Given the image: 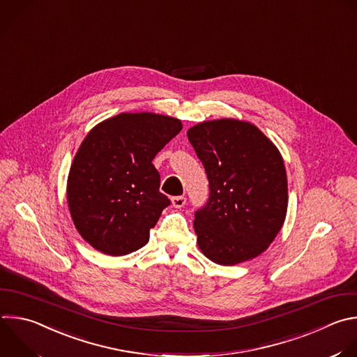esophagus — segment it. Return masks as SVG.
Instances as JSON below:
<instances>
[{
    "label": "esophagus",
    "mask_w": 357,
    "mask_h": 357,
    "mask_svg": "<svg viewBox=\"0 0 357 357\" xmlns=\"http://www.w3.org/2000/svg\"><path fill=\"white\" fill-rule=\"evenodd\" d=\"M171 202H172V206H174V207L181 208V207H183V206H185V203H186V197H185V196H175V197H172V199H171Z\"/></svg>",
    "instance_id": "34e87169"
}]
</instances>
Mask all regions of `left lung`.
Returning <instances> with one entry per match:
<instances>
[{
	"label": "left lung",
	"instance_id": "8db88e82",
	"mask_svg": "<svg viewBox=\"0 0 357 357\" xmlns=\"http://www.w3.org/2000/svg\"><path fill=\"white\" fill-rule=\"evenodd\" d=\"M210 195L195 213L200 251L214 264L257 258L273 243L287 213V175L276 146L252 123L202 122L188 130Z\"/></svg>",
	"mask_w": 357,
	"mask_h": 357
}]
</instances>
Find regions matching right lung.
<instances>
[{
	"label": "right lung",
	"instance_id": "1",
	"mask_svg": "<svg viewBox=\"0 0 357 357\" xmlns=\"http://www.w3.org/2000/svg\"><path fill=\"white\" fill-rule=\"evenodd\" d=\"M181 130L179 119L142 112L109 117L86 135L70 168L67 200L91 247L121 257L149 243L171 203L153 160Z\"/></svg>",
	"mask_w": 357,
	"mask_h": 357
}]
</instances>
